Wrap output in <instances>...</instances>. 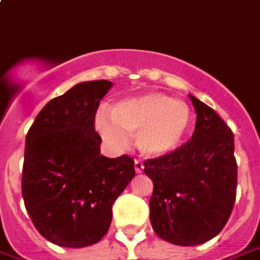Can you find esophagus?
<instances>
[{
  "label": "esophagus",
  "mask_w": 260,
  "mask_h": 260,
  "mask_svg": "<svg viewBox=\"0 0 260 260\" xmlns=\"http://www.w3.org/2000/svg\"><path fill=\"white\" fill-rule=\"evenodd\" d=\"M143 169H144V165H143L140 160H136L134 161V170H136V173H142Z\"/></svg>",
  "instance_id": "34e87169"
}]
</instances>
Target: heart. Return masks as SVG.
Wrapping results in <instances>:
<instances>
[{
	"instance_id": "heart-1",
	"label": "heart",
	"mask_w": 260,
	"mask_h": 260,
	"mask_svg": "<svg viewBox=\"0 0 260 260\" xmlns=\"http://www.w3.org/2000/svg\"><path fill=\"white\" fill-rule=\"evenodd\" d=\"M109 117L99 113L95 130L113 149H124L127 134H134L139 151L146 157H163L176 151L189 137L193 113L184 102L163 93H147L117 102Z\"/></svg>"
}]
</instances>
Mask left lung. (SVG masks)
<instances>
[{"label": "left lung", "instance_id": "left-lung-1", "mask_svg": "<svg viewBox=\"0 0 260 260\" xmlns=\"http://www.w3.org/2000/svg\"><path fill=\"white\" fill-rule=\"evenodd\" d=\"M189 97L198 114L190 140L167 156L144 161V173L154 186L151 228L179 246H196L220 233L238 186L232 130L215 110Z\"/></svg>", "mask_w": 260, "mask_h": 260}]
</instances>
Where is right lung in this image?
I'll return each mask as SVG.
<instances>
[{
	"label": "right lung",
	"mask_w": 260,
	"mask_h": 260,
	"mask_svg": "<svg viewBox=\"0 0 260 260\" xmlns=\"http://www.w3.org/2000/svg\"><path fill=\"white\" fill-rule=\"evenodd\" d=\"M111 81L78 83L38 113L25 137L22 199L37 231L62 248L91 246L136 175L128 156L100 154L94 117Z\"/></svg>",
	"instance_id": "right-lung-1"
}]
</instances>
